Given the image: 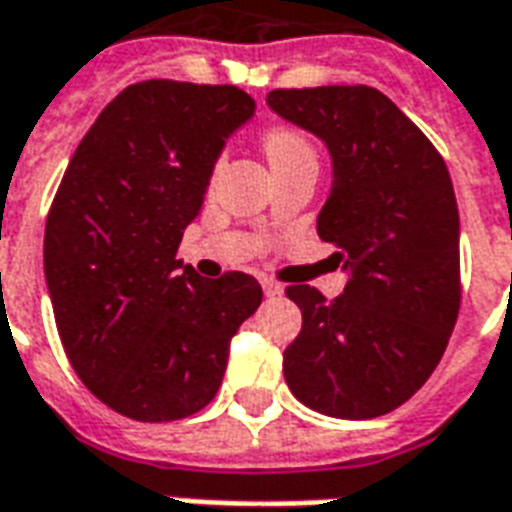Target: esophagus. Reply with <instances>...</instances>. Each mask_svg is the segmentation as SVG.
<instances>
[{
    "label": "esophagus",
    "mask_w": 512,
    "mask_h": 512,
    "mask_svg": "<svg viewBox=\"0 0 512 512\" xmlns=\"http://www.w3.org/2000/svg\"><path fill=\"white\" fill-rule=\"evenodd\" d=\"M260 285H263V293H266L268 299H277V296L285 293V288L279 282H274V279H260Z\"/></svg>",
    "instance_id": "obj_1"
}]
</instances>
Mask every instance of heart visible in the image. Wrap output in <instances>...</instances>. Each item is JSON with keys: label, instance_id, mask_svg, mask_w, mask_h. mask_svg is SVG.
Returning a JSON list of instances; mask_svg holds the SVG:
<instances>
[{"label": "heart", "instance_id": "obj_1", "mask_svg": "<svg viewBox=\"0 0 512 512\" xmlns=\"http://www.w3.org/2000/svg\"><path fill=\"white\" fill-rule=\"evenodd\" d=\"M263 147H266L271 167H279V164L293 161V158L315 156L310 139L301 131H296V128H274V131H268L266 139H263Z\"/></svg>", "mask_w": 512, "mask_h": 512}]
</instances>
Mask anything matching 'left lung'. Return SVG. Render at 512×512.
I'll list each match as a JSON object with an SVG mask.
<instances>
[{"label":"left lung","instance_id":"1","mask_svg":"<svg viewBox=\"0 0 512 512\" xmlns=\"http://www.w3.org/2000/svg\"><path fill=\"white\" fill-rule=\"evenodd\" d=\"M266 104L329 150L318 235L348 274L334 301L310 285L285 290L304 321L285 348V381L326 417L389 414L436 370L461 307L450 172L428 136L365 84L274 90Z\"/></svg>","mask_w":512,"mask_h":512}]
</instances>
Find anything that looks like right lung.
<instances>
[{
    "mask_svg": "<svg viewBox=\"0 0 512 512\" xmlns=\"http://www.w3.org/2000/svg\"><path fill=\"white\" fill-rule=\"evenodd\" d=\"M252 115L233 84H131L65 169L43 238L51 307L76 376L123 417L172 422L208 406L233 334L263 301L249 274L202 279L175 260Z\"/></svg>",
    "mask_w": 512,
    "mask_h": 512,
    "instance_id": "obj_1",
    "label": "right lung"
}]
</instances>
